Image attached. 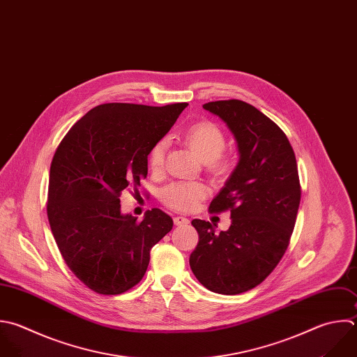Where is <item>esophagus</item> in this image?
Masks as SVG:
<instances>
[{"instance_id": "esophagus-1", "label": "esophagus", "mask_w": 357, "mask_h": 357, "mask_svg": "<svg viewBox=\"0 0 357 357\" xmlns=\"http://www.w3.org/2000/svg\"><path fill=\"white\" fill-rule=\"evenodd\" d=\"M188 223H190V220H188L187 218H184V216H176V218H174V225H177V226L188 225Z\"/></svg>"}]
</instances>
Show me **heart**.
<instances>
[{
	"label": "heart",
	"instance_id": "b5f03b06",
	"mask_svg": "<svg viewBox=\"0 0 357 357\" xmlns=\"http://www.w3.org/2000/svg\"><path fill=\"white\" fill-rule=\"evenodd\" d=\"M184 139L195 155L206 162L208 169L216 176H226L233 169V158L222 155L226 145V138L222 130L209 121H201L184 132ZM167 139H159L148 153V166L153 173L162 172ZM209 188L201 181H174L162 190L160 199L165 205L176 211H192L199 202L208 197Z\"/></svg>",
	"mask_w": 357,
	"mask_h": 357
}]
</instances>
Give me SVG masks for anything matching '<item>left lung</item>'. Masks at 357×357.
<instances>
[{
	"mask_svg": "<svg viewBox=\"0 0 357 357\" xmlns=\"http://www.w3.org/2000/svg\"><path fill=\"white\" fill-rule=\"evenodd\" d=\"M202 107L226 123L240 158L209 205L211 212L230 211L231 225L216 233L194 219L199 240L190 266L211 291L238 294L259 284L289 245L301 197L297 163L284 132L254 106L231 99Z\"/></svg>",
	"mask_w": 357,
	"mask_h": 357,
	"instance_id": "1",
	"label": "left lung"
}]
</instances>
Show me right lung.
<instances>
[{
	"label": "right lung",
	"mask_w": 357,
	"mask_h": 357,
	"mask_svg": "<svg viewBox=\"0 0 357 357\" xmlns=\"http://www.w3.org/2000/svg\"><path fill=\"white\" fill-rule=\"evenodd\" d=\"M187 106H96L73 126L54 153L49 223L68 268L99 294L134 287L146 272L151 248L173 227V219L158 208L141 222L123 215L120 197L141 185L151 148Z\"/></svg>",
	"instance_id": "right-lung-1"
}]
</instances>
